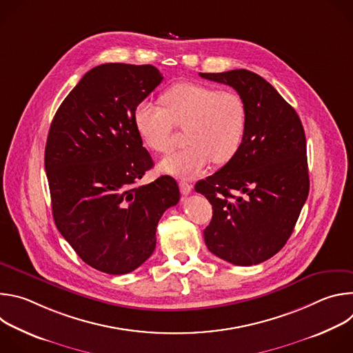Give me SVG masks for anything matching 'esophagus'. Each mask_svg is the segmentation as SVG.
<instances>
[{"label":"esophagus","mask_w":353,"mask_h":353,"mask_svg":"<svg viewBox=\"0 0 353 353\" xmlns=\"http://www.w3.org/2000/svg\"><path fill=\"white\" fill-rule=\"evenodd\" d=\"M179 185H180V191H181L183 195H188L191 192V190H192V185L187 180H180Z\"/></svg>","instance_id":"34e87169"}]
</instances>
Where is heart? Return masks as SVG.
I'll use <instances>...</instances> for the list:
<instances>
[{"label": "heart", "instance_id": "heart-1", "mask_svg": "<svg viewBox=\"0 0 353 353\" xmlns=\"http://www.w3.org/2000/svg\"><path fill=\"white\" fill-rule=\"evenodd\" d=\"M165 108L141 102L134 110V125L143 143L154 152L173 149L174 127H185L188 143L165 158L161 170L174 176H194L211 162L225 165L243 145L248 114L236 92L201 82H180L162 96Z\"/></svg>", "mask_w": 353, "mask_h": 353}]
</instances>
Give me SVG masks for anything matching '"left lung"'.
<instances>
[{
	"mask_svg": "<svg viewBox=\"0 0 353 353\" xmlns=\"http://www.w3.org/2000/svg\"><path fill=\"white\" fill-rule=\"evenodd\" d=\"M199 77L232 86L248 114L236 157L195 184L214 210L205 244L228 263L256 265L286 244L307 199L305 130L294 109L260 75L233 70Z\"/></svg>",
	"mask_w": 353,
	"mask_h": 353,
	"instance_id": "obj_1",
	"label": "left lung"
}]
</instances>
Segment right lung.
Wrapping results in <instances>:
<instances>
[{"label": "right lung", "instance_id": "add662e5", "mask_svg": "<svg viewBox=\"0 0 353 353\" xmlns=\"http://www.w3.org/2000/svg\"><path fill=\"white\" fill-rule=\"evenodd\" d=\"M163 77L154 65L109 63L88 71L50 125L44 168L57 229L83 263L112 275L152 256L157 226L176 205V180L137 187L154 161L134 110Z\"/></svg>", "mask_w": 353, "mask_h": 353}]
</instances>
